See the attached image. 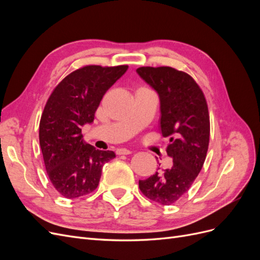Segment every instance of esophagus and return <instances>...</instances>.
Segmentation results:
<instances>
[{
  "label": "esophagus",
  "instance_id": "1",
  "mask_svg": "<svg viewBox=\"0 0 260 260\" xmlns=\"http://www.w3.org/2000/svg\"><path fill=\"white\" fill-rule=\"evenodd\" d=\"M116 153L118 155H129L132 153V151H130V149H127V148H118Z\"/></svg>",
  "mask_w": 260,
  "mask_h": 260
}]
</instances>
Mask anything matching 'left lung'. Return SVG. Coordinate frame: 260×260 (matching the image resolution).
I'll return each mask as SVG.
<instances>
[{
    "label": "left lung",
    "mask_w": 260,
    "mask_h": 260,
    "mask_svg": "<svg viewBox=\"0 0 260 260\" xmlns=\"http://www.w3.org/2000/svg\"><path fill=\"white\" fill-rule=\"evenodd\" d=\"M138 75L158 94L160 130L170 137L167 154L172 166L139 181L147 199L171 205L199 176L209 144V115L205 96L193 78L171 67H140ZM159 169V168H158Z\"/></svg>",
    "instance_id": "left-lung-1"
}]
</instances>
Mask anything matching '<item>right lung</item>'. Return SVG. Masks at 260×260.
I'll return each instance as SVG.
<instances>
[{"label":"right lung","mask_w":260,"mask_h":260,"mask_svg":"<svg viewBox=\"0 0 260 260\" xmlns=\"http://www.w3.org/2000/svg\"><path fill=\"white\" fill-rule=\"evenodd\" d=\"M127 70V65L82 67L65 77L46 102L39 127L40 146L51 183L66 199L92 193L104 164L116 157L113 151L84 143L81 128L93 122L104 94Z\"/></svg>","instance_id":"right-lung-1"}]
</instances>
